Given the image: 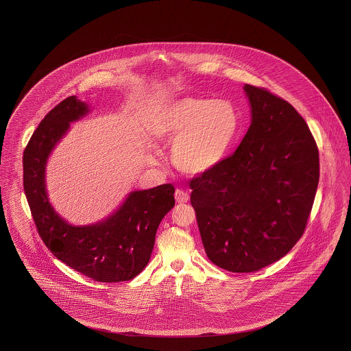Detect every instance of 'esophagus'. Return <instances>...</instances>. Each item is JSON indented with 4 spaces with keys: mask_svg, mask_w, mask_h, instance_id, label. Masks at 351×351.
<instances>
[{
    "mask_svg": "<svg viewBox=\"0 0 351 351\" xmlns=\"http://www.w3.org/2000/svg\"><path fill=\"white\" fill-rule=\"evenodd\" d=\"M175 200H176V202H179V204L186 202V201L189 200V195L183 189H176L175 191Z\"/></svg>",
    "mask_w": 351,
    "mask_h": 351,
    "instance_id": "1",
    "label": "esophagus"
}]
</instances>
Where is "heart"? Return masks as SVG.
I'll list each match as a JSON object with an SVG mask.
<instances>
[{"label":"heart","instance_id":"heart-1","mask_svg":"<svg viewBox=\"0 0 351 351\" xmlns=\"http://www.w3.org/2000/svg\"><path fill=\"white\" fill-rule=\"evenodd\" d=\"M241 126L233 102L188 96L167 104L155 117L152 130L160 142L172 146L176 167L199 175L226 158Z\"/></svg>","mask_w":351,"mask_h":351}]
</instances>
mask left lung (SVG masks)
<instances>
[{
	"label": "left lung",
	"instance_id": "left-lung-1",
	"mask_svg": "<svg viewBox=\"0 0 351 351\" xmlns=\"http://www.w3.org/2000/svg\"><path fill=\"white\" fill-rule=\"evenodd\" d=\"M251 125L238 149L189 182L212 263L254 272L279 261L304 234L319 179L316 141L288 102L245 85Z\"/></svg>",
	"mask_w": 351,
	"mask_h": 351
}]
</instances>
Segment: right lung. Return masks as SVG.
<instances>
[{
  "mask_svg": "<svg viewBox=\"0 0 351 351\" xmlns=\"http://www.w3.org/2000/svg\"><path fill=\"white\" fill-rule=\"evenodd\" d=\"M88 110L71 96L42 119L23 152V189L36 230L59 261L96 282H126L147 266L158 226L175 205V188L162 184L134 191L116 213L95 225L72 226L60 217L46 192L47 158L69 123Z\"/></svg>",
  "mask_w": 351,
  "mask_h": 351,
  "instance_id": "right-lung-1",
  "label": "right lung"
}]
</instances>
